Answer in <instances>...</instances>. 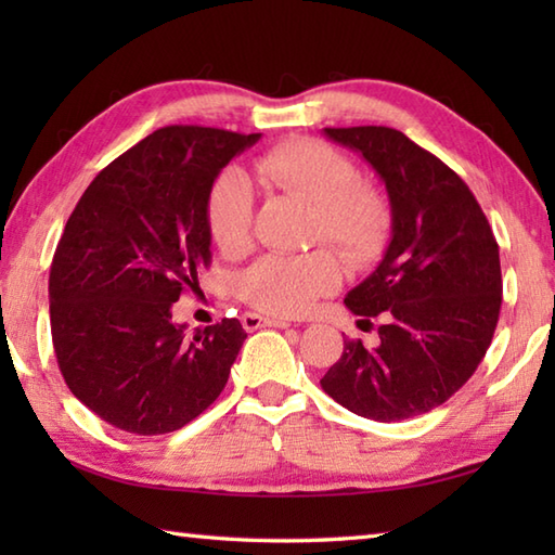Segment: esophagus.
I'll return each mask as SVG.
<instances>
[{
	"label": "esophagus",
	"mask_w": 555,
	"mask_h": 555,
	"mask_svg": "<svg viewBox=\"0 0 555 555\" xmlns=\"http://www.w3.org/2000/svg\"><path fill=\"white\" fill-rule=\"evenodd\" d=\"M243 326L247 328V332H255V328H262V326L286 328V326H291V322H288V320H276V317L257 314V312H245V314H243Z\"/></svg>",
	"instance_id": "esophagus-1"
}]
</instances>
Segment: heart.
I'll use <instances>...</instances> for the list:
<instances>
[{"label": "heart", "instance_id": "obj_1", "mask_svg": "<svg viewBox=\"0 0 555 555\" xmlns=\"http://www.w3.org/2000/svg\"><path fill=\"white\" fill-rule=\"evenodd\" d=\"M259 183L314 205V238H324L350 264H367L391 231V207L379 188L360 181L346 152L314 138H291L255 159ZM211 241L229 255L243 253L253 235V193L241 171H221L207 195ZM340 284L338 259L328 250L264 255L238 279V296L255 310L300 317Z\"/></svg>", "mask_w": 555, "mask_h": 555}]
</instances>
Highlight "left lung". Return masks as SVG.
I'll list each match as a JSON object with an SVG mask.
<instances>
[{
	"instance_id": "8db88e82",
	"label": "left lung",
	"mask_w": 555,
	"mask_h": 555,
	"mask_svg": "<svg viewBox=\"0 0 555 555\" xmlns=\"http://www.w3.org/2000/svg\"><path fill=\"white\" fill-rule=\"evenodd\" d=\"M372 164L391 203V243L346 296L379 346L346 340L320 382L360 417L400 422L446 403L487 356L501 312L499 243L460 176L396 128H324Z\"/></svg>"
}]
</instances>
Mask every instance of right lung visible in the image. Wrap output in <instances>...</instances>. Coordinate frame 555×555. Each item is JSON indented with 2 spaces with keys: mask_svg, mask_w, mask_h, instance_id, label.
Here are the masks:
<instances>
[{
  "mask_svg": "<svg viewBox=\"0 0 555 555\" xmlns=\"http://www.w3.org/2000/svg\"><path fill=\"white\" fill-rule=\"evenodd\" d=\"M257 140L164 126L104 167L70 211L50 269L52 344L70 393L116 429H181L229 382L241 322L188 336L171 305L209 267L211 183Z\"/></svg>",
  "mask_w": 555,
  "mask_h": 555,
  "instance_id": "right-lung-1",
  "label": "right lung"
}]
</instances>
